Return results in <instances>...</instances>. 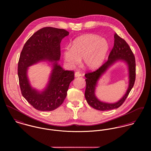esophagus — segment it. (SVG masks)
<instances>
[{
    "label": "esophagus",
    "instance_id": "34e87169",
    "mask_svg": "<svg viewBox=\"0 0 151 151\" xmlns=\"http://www.w3.org/2000/svg\"><path fill=\"white\" fill-rule=\"evenodd\" d=\"M74 76H75V77H80V76H81V74L80 72H78V71H77V72H76V73H75V74H74Z\"/></svg>",
    "mask_w": 151,
    "mask_h": 151
}]
</instances>
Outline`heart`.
<instances>
[{
    "instance_id": "obj_1",
    "label": "heart",
    "mask_w": 151,
    "mask_h": 151,
    "mask_svg": "<svg viewBox=\"0 0 151 151\" xmlns=\"http://www.w3.org/2000/svg\"><path fill=\"white\" fill-rule=\"evenodd\" d=\"M109 49V43L105 38L95 34H85L77 38L71 47H65L63 57L69 67H75L83 59L86 67L93 69L101 65Z\"/></svg>"
}]
</instances>
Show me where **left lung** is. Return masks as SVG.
Segmentation results:
<instances>
[{"label":"left lung","mask_w":151,"mask_h":151,"mask_svg":"<svg viewBox=\"0 0 151 151\" xmlns=\"http://www.w3.org/2000/svg\"><path fill=\"white\" fill-rule=\"evenodd\" d=\"M114 38V46L110 52L108 60L95 71L88 72L85 74L86 77L85 97L86 102L91 107L101 111L117 109L122 106L127 98L135 80V59L134 55L124 40L119 37L116 33H115ZM119 60L124 61L128 65L129 71V88L124 97L118 102L114 104L101 102L96 97L94 94L97 81L101 74L111 65Z\"/></svg>","instance_id":"8db88e82"}]
</instances>
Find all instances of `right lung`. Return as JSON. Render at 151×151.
<instances>
[{"label":"right lung","instance_id":"1","mask_svg":"<svg viewBox=\"0 0 151 151\" xmlns=\"http://www.w3.org/2000/svg\"><path fill=\"white\" fill-rule=\"evenodd\" d=\"M69 32L64 29L44 27L35 32L25 42L18 63V76L22 95L34 108L52 111L59 107L67 96L70 83L74 79L73 71L65 70L58 64L60 58V42ZM55 62L46 89L42 92L30 86L27 67L41 61Z\"/></svg>","mask_w":151,"mask_h":151}]
</instances>
